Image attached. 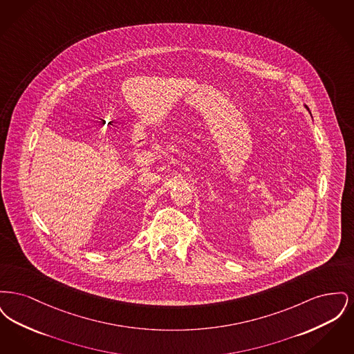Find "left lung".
<instances>
[{
	"label": "left lung",
	"mask_w": 354,
	"mask_h": 354,
	"mask_svg": "<svg viewBox=\"0 0 354 354\" xmlns=\"http://www.w3.org/2000/svg\"><path fill=\"white\" fill-rule=\"evenodd\" d=\"M306 109H308V107H306ZM308 110H309V109H308Z\"/></svg>",
	"instance_id": "left-lung-1"
}]
</instances>
